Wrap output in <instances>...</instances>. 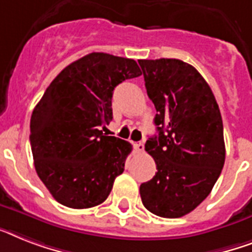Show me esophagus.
<instances>
[{
	"mask_svg": "<svg viewBox=\"0 0 252 252\" xmlns=\"http://www.w3.org/2000/svg\"><path fill=\"white\" fill-rule=\"evenodd\" d=\"M133 146H134V150H136L137 153H144V150H145L144 142H136V144L133 145Z\"/></svg>",
	"mask_w": 252,
	"mask_h": 252,
	"instance_id": "34e87169",
	"label": "esophagus"
}]
</instances>
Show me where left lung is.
<instances>
[{"mask_svg":"<svg viewBox=\"0 0 252 252\" xmlns=\"http://www.w3.org/2000/svg\"><path fill=\"white\" fill-rule=\"evenodd\" d=\"M138 63L157 108L158 129V136L145 144L158 172L141 184V199L157 216L181 218L207 198L221 173V114L210 85L191 64L167 58Z\"/></svg>","mask_w":252,"mask_h":252,"instance_id":"1","label":"left lung"}]
</instances>
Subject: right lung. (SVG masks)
Returning a JSON list of instances; mask_svg holds the SVG:
<instances>
[{"mask_svg": "<svg viewBox=\"0 0 252 252\" xmlns=\"http://www.w3.org/2000/svg\"><path fill=\"white\" fill-rule=\"evenodd\" d=\"M141 75L136 61L91 53L61 71L31 116L34 168L57 202L91 208L107 199L132 145L106 136L114 89Z\"/></svg>", "mask_w": 252, "mask_h": 252, "instance_id": "right-lung-1", "label": "right lung"}]
</instances>
